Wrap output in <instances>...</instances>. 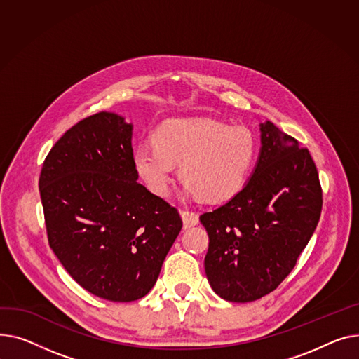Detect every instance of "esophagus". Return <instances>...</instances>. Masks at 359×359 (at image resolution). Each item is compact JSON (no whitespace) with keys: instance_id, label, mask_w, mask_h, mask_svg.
I'll use <instances>...</instances> for the list:
<instances>
[{"instance_id":"34e87169","label":"esophagus","mask_w":359,"mask_h":359,"mask_svg":"<svg viewBox=\"0 0 359 359\" xmlns=\"http://www.w3.org/2000/svg\"><path fill=\"white\" fill-rule=\"evenodd\" d=\"M181 219H182V223H184L185 229L198 224V215L194 213V212H188V210H182Z\"/></svg>"}]
</instances>
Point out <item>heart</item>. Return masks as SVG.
<instances>
[{"label":"heart","mask_w":359,"mask_h":359,"mask_svg":"<svg viewBox=\"0 0 359 359\" xmlns=\"http://www.w3.org/2000/svg\"><path fill=\"white\" fill-rule=\"evenodd\" d=\"M257 156V142L242 126L229 128L213 118H171L154 133V143L133 151L137 174L155 196L170 194L180 163L187 196L208 203L235 197L243 188Z\"/></svg>","instance_id":"heart-1"}]
</instances>
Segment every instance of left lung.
Instances as JSON below:
<instances>
[{
  "label": "left lung",
  "instance_id": "1",
  "mask_svg": "<svg viewBox=\"0 0 359 359\" xmlns=\"http://www.w3.org/2000/svg\"><path fill=\"white\" fill-rule=\"evenodd\" d=\"M257 165L241 191L200 216L208 233L207 280L219 297L248 303L276 290L307 246L322 212L307 149L276 124H259Z\"/></svg>",
  "mask_w": 359,
  "mask_h": 359
}]
</instances>
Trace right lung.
Instances as JSON below:
<instances>
[{
	"mask_svg": "<svg viewBox=\"0 0 359 359\" xmlns=\"http://www.w3.org/2000/svg\"><path fill=\"white\" fill-rule=\"evenodd\" d=\"M133 124L101 111L50 149L39 180L49 245L69 276L100 299L144 297L180 235L175 207L137 182Z\"/></svg>",
	"mask_w": 359,
	"mask_h": 359,
	"instance_id": "add662e5",
	"label": "right lung"
}]
</instances>
